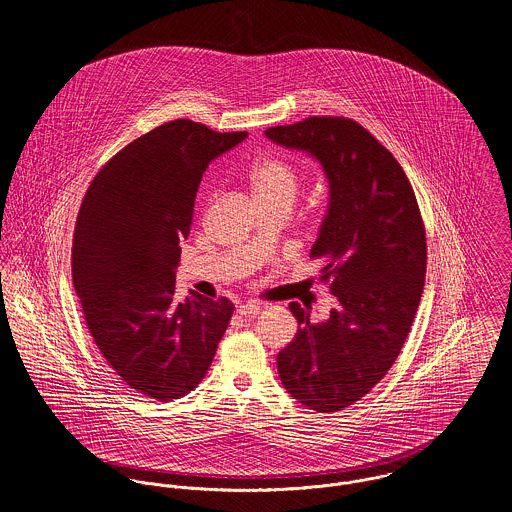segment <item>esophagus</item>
Here are the masks:
<instances>
[{"label":"esophagus","mask_w":512,"mask_h":512,"mask_svg":"<svg viewBox=\"0 0 512 512\" xmlns=\"http://www.w3.org/2000/svg\"><path fill=\"white\" fill-rule=\"evenodd\" d=\"M242 317H256L260 313V303L256 301H246V303H240L238 309H236Z\"/></svg>","instance_id":"1"}]
</instances>
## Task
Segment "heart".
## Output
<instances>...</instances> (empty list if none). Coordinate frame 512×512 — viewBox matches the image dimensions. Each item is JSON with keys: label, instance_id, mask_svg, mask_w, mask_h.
<instances>
[{"label": "heart", "instance_id": "1", "mask_svg": "<svg viewBox=\"0 0 512 512\" xmlns=\"http://www.w3.org/2000/svg\"><path fill=\"white\" fill-rule=\"evenodd\" d=\"M248 183L260 205L272 201L293 203L301 187V177L288 157L270 153L250 165Z\"/></svg>", "mask_w": 512, "mask_h": 512}]
</instances>
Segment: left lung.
<instances>
[{
    "mask_svg": "<svg viewBox=\"0 0 512 512\" xmlns=\"http://www.w3.org/2000/svg\"><path fill=\"white\" fill-rule=\"evenodd\" d=\"M266 136L313 155L329 179L309 256L323 262L319 280L339 303L323 323L290 303L299 329L278 372L297 402L337 412L368 394L404 347L426 280L424 220L404 169L359 122L311 116Z\"/></svg>",
    "mask_w": 512,
    "mask_h": 512,
    "instance_id": "1",
    "label": "left lung"
}]
</instances>
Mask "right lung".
Returning <instances> with one entry per match:
<instances>
[{
	"label": "right lung",
	"mask_w": 512,
	"mask_h": 512,
	"mask_svg": "<svg viewBox=\"0 0 512 512\" xmlns=\"http://www.w3.org/2000/svg\"><path fill=\"white\" fill-rule=\"evenodd\" d=\"M246 132L193 120L157 126L120 149L90 183L73 238V284L106 363L134 390L167 402L205 378L234 305L175 299L203 173Z\"/></svg>",
	"instance_id": "add662e5"
}]
</instances>
